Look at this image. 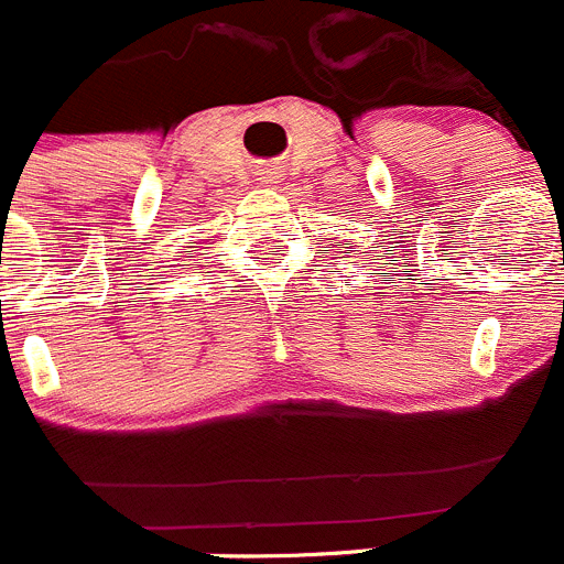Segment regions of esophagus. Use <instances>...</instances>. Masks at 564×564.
Instances as JSON below:
<instances>
[{"mask_svg":"<svg viewBox=\"0 0 564 564\" xmlns=\"http://www.w3.org/2000/svg\"><path fill=\"white\" fill-rule=\"evenodd\" d=\"M257 181L259 183H279L282 181V174H279V169H273V166H262L257 172Z\"/></svg>","mask_w":564,"mask_h":564,"instance_id":"34e87169","label":"esophagus"}]
</instances>
